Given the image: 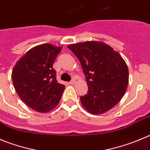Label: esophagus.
I'll use <instances>...</instances> for the list:
<instances>
[{"label": "esophagus", "mask_w": 150, "mask_h": 150, "mask_svg": "<svg viewBox=\"0 0 150 150\" xmlns=\"http://www.w3.org/2000/svg\"><path fill=\"white\" fill-rule=\"evenodd\" d=\"M69 83H70V84H72V85L75 84V79L71 80L70 81H69Z\"/></svg>", "instance_id": "34e87169"}]
</instances>
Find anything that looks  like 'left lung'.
I'll list each match as a JSON object with an SVG mask.
<instances>
[{
  "instance_id": "obj_1",
  "label": "left lung",
  "mask_w": 150,
  "mask_h": 150,
  "mask_svg": "<svg viewBox=\"0 0 150 150\" xmlns=\"http://www.w3.org/2000/svg\"><path fill=\"white\" fill-rule=\"evenodd\" d=\"M81 64L88 92L80 98L83 107L94 115L111 110L124 96L129 82L127 64L117 52L98 41L67 46Z\"/></svg>"
}]
</instances>
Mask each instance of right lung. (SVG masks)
<instances>
[{"instance_id":"add662e5","label":"right lung","mask_w":150,"mask_h":150,"mask_svg":"<svg viewBox=\"0 0 150 150\" xmlns=\"http://www.w3.org/2000/svg\"><path fill=\"white\" fill-rule=\"evenodd\" d=\"M61 47L43 43L33 47L17 62L12 72L14 87L31 109L48 112L59 103L65 86L58 83L52 68Z\"/></svg>"}]
</instances>
